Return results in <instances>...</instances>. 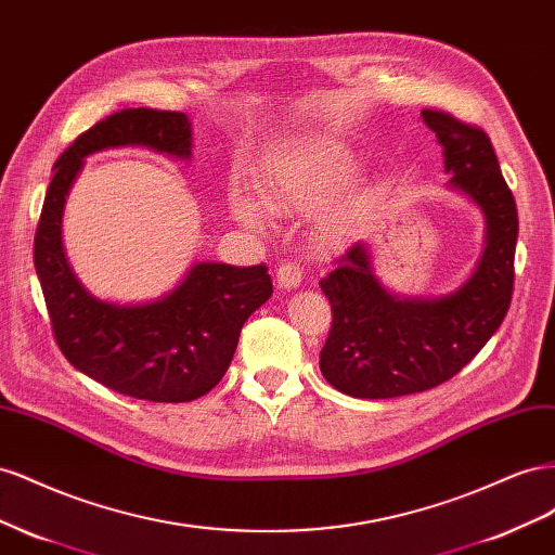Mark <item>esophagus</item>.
Masks as SVG:
<instances>
[{"label":"esophagus","mask_w":555,"mask_h":555,"mask_svg":"<svg viewBox=\"0 0 555 555\" xmlns=\"http://www.w3.org/2000/svg\"><path fill=\"white\" fill-rule=\"evenodd\" d=\"M302 274H305L302 267H299L297 262H283L276 272L279 288H283V291L299 288V283H302Z\"/></svg>","instance_id":"obj_1"}]
</instances>
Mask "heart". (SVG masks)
<instances>
[{
    "label": "heart",
    "instance_id": "obj_1",
    "mask_svg": "<svg viewBox=\"0 0 555 555\" xmlns=\"http://www.w3.org/2000/svg\"><path fill=\"white\" fill-rule=\"evenodd\" d=\"M356 173V155L341 146L339 141L327 137H309L297 141L276 157L272 177L260 185L262 202L272 211H288L302 207V204H321L351 183ZM358 204L360 199H348L323 220L325 242L339 244L344 240ZM230 211L250 230H262L267 225V214L246 193L230 195Z\"/></svg>",
    "mask_w": 555,
    "mask_h": 555
}]
</instances>
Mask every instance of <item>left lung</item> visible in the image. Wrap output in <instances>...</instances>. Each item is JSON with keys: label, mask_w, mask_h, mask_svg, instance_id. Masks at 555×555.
Listing matches in <instances>:
<instances>
[{"label": "left lung", "mask_w": 555, "mask_h": 555, "mask_svg": "<svg viewBox=\"0 0 555 555\" xmlns=\"http://www.w3.org/2000/svg\"><path fill=\"white\" fill-rule=\"evenodd\" d=\"M421 116L444 149L449 188L483 214V253L469 279L437 297L386 288L367 242L335 260L321 281L332 307L321 372L360 400L400 398L449 382L495 335L512 302L518 214L493 144L483 130L441 111L423 108Z\"/></svg>", "instance_id": "8db88e82"}]
</instances>
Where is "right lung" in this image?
Instances as JSON below:
<instances>
[{"label": "right lung", "mask_w": 555, "mask_h": 555, "mask_svg": "<svg viewBox=\"0 0 555 555\" xmlns=\"http://www.w3.org/2000/svg\"><path fill=\"white\" fill-rule=\"evenodd\" d=\"M141 146L190 160L193 125L179 111L122 108L92 125L57 157L35 236V267L53 335L94 382L149 402H190L228 372L248 315L272 297L264 264L195 262L169 293L137 305L94 297L65 256L62 214L86 157Z\"/></svg>", "instance_id": "add662e5"}]
</instances>
